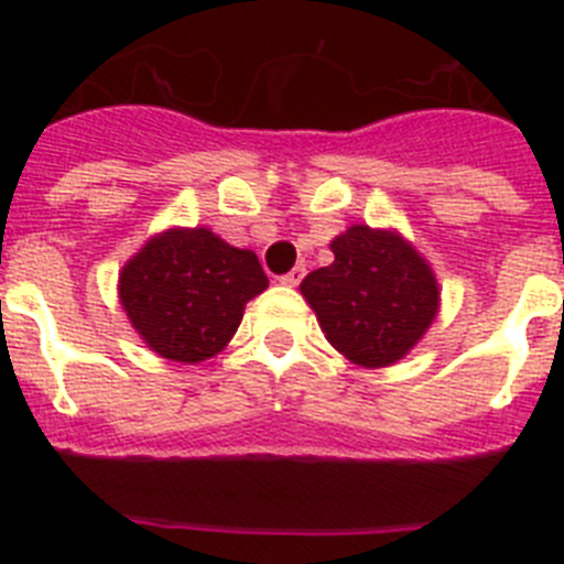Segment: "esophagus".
Instances as JSON below:
<instances>
[{
	"instance_id": "1",
	"label": "esophagus",
	"mask_w": 564,
	"mask_h": 564,
	"mask_svg": "<svg viewBox=\"0 0 564 564\" xmlns=\"http://www.w3.org/2000/svg\"><path fill=\"white\" fill-rule=\"evenodd\" d=\"M302 279H305V265H296L293 271H288L285 276H279V282H282V285H288V288H296Z\"/></svg>"
}]
</instances>
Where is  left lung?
I'll list each match as a JSON object with an SVG mask.
<instances>
[{"label": "left lung", "instance_id": "8db88e82", "mask_svg": "<svg viewBox=\"0 0 564 564\" xmlns=\"http://www.w3.org/2000/svg\"><path fill=\"white\" fill-rule=\"evenodd\" d=\"M333 265L307 273L302 296L338 352L361 367L406 356L437 313L430 265L398 234L352 226L333 239Z\"/></svg>", "mask_w": 564, "mask_h": 564}]
</instances>
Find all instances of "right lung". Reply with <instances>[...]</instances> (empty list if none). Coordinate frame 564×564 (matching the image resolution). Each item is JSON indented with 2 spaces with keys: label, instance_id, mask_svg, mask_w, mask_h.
Listing matches in <instances>:
<instances>
[{
  "label": "right lung",
  "instance_id": "add662e5",
  "mask_svg": "<svg viewBox=\"0 0 564 564\" xmlns=\"http://www.w3.org/2000/svg\"><path fill=\"white\" fill-rule=\"evenodd\" d=\"M268 288L253 251L208 228H174L149 239L121 271V305L154 352L206 361L242 322L246 302Z\"/></svg>",
  "mask_w": 564,
  "mask_h": 564
}]
</instances>
